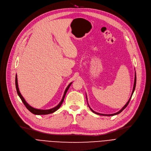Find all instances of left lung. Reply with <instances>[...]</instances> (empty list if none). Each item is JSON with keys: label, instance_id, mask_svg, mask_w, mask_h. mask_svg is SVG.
I'll return each mask as SVG.
<instances>
[{"label": "left lung", "instance_id": "1", "mask_svg": "<svg viewBox=\"0 0 151 151\" xmlns=\"http://www.w3.org/2000/svg\"><path fill=\"white\" fill-rule=\"evenodd\" d=\"M136 83H137V76H136V72H135V75H134V85H133V91H132V95H131V96H130V99H129V101H127V104L124 105V106L120 110V111H119L118 112H117V113H114V114H100V113H97V112H96V111H93L91 108H90V106H89V105H88V106H89V108L91 109V110L93 112V113H96V114H99V115H102V116H114V115H116V114H119L120 113H121L122 111L127 107V105H129V102H130V99H131V98H132V95H133V92H134V89H135V87H136ZM86 99H87V96H86Z\"/></svg>", "mask_w": 151, "mask_h": 151}]
</instances>
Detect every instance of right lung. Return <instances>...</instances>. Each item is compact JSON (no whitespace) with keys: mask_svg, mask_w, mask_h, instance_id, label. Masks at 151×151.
Here are the masks:
<instances>
[{"mask_svg":"<svg viewBox=\"0 0 151 151\" xmlns=\"http://www.w3.org/2000/svg\"><path fill=\"white\" fill-rule=\"evenodd\" d=\"M71 83H70L68 86H67V88H66L65 92H64V93H63V97H62V100L60 101V102L59 103V104L55 106L54 108H52L51 109H36V108H34L33 107H32L31 106H30L27 103L25 99L23 98V97L22 96V95L21 94L20 92H19V88H18V80H17V76L16 75V78H15V85H16V88H17V93H18V95L19 96V97H20L21 100H22V101L23 102L24 105L26 106V107L27 108V109L29 111H30L33 113L34 114H36V115H45V114H51V113H52L54 112H55V111H57L61 106V105L62 104V103L63 101V100H64V98L65 97V95H66V93L67 92V91L68 90L70 86H71Z\"/></svg>","mask_w":151,"mask_h":151,"instance_id":"add662e5","label":"right lung"}]
</instances>
